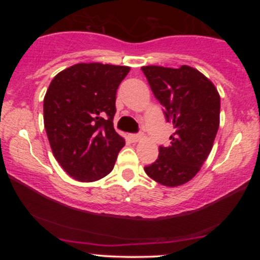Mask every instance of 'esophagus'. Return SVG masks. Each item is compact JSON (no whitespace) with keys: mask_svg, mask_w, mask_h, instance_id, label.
Listing matches in <instances>:
<instances>
[{"mask_svg":"<svg viewBox=\"0 0 260 260\" xmlns=\"http://www.w3.org/2000/svg\"><path fill=\"white\" fill-rule=\"evenodd\" d=\"M129 139L132 140L133 143H137V142H139V140L143 139V136L142 134H129Z\"/></svg>","mask_w":260,"mask_h":260,"instance_id":"34e87169","label":"esophagus"}]
</instances>
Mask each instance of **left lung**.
I'll list each match as a JSON object with an SVG mask.
<instances>
[{
	"label": "left lung",
	"mask_w": 260,
	"mask_h": 260,
	"mask_svg": "<svg viewBox=\"0 0 260 260\" xmlns=\"http://www.w3.org/2000/svg\"><path fill=\"white\" fill-rule=\"evenodd\" d=\"M142 71L175 128L169 147H160L159 157L144 171L162 186H181L210 154L220 124V95L210 79L189 66H144Z\"/></svg>",
	"instance_id": "8db88e82"
}]
</instances>
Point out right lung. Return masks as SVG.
Wrapping results in <instances>:
<instances>
[{
    "label": "right lung",
    "instance_id": "right-lung-1",
    "mask_svg": "<svg viewBox=\"0 0 260 260\" xmlns=\"http://www.w3.org/2000/svg\"><path fill=\"white\" fill-rule=\"evenodd\" d=\"M129 71L127 66L77 63L50 83L44 126L53 156L74 180L105 177L126 144L113 128V116L116 91Z\"/></svg>",
    "mask_w": 260,
    "mask_h": 260
}]
</instances>
